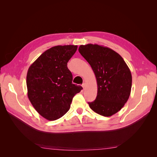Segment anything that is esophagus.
Listing matches in <instances>:
<instances>
[{
    "mask_svg": "<svg viewBox=\"0 0 157 157\" xmlns=\"http://www.w3.org/2000/svg\"><path fill=\"white\" fill-rule=\"evenodd\" d=\"M86 83H83V84H82V86L83 87V88H84L85 87H86Z\"/></svg>",
    "mask_w": 157,
    "mask_h": 157,
    "instance_id": "34e87169",
    "label": "esophagus"
}]
</instances>
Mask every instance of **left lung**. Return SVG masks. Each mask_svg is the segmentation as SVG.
Returning <instances> with one entry per match:
<instances>
[{"mask_svg": "<svg viewBox=\"0 0 157 157\" xmlns=\"http://www.w3.org/2000/svg\"><path fill=\"white\" fill-rule=\"evenodd\" d=\"M78 51L94 72L98 84L96 99L89 106L99 115L111 117L127 102L132 88V74L122 57L98 44L80 45Z\"/></svg>", "mask_w": 157, "mask_h": 157, "instance_id": "obj_1", "label": "left lung"}]
</instances>
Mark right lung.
<instances>
[{
	"mask_svg": "<svg viewBox=\"0 0 157 157\" xmlns=\"http://www.w3.org/2000/svg\"><path fill=\"white\" fill-rule=\"evenodd\" d=\"M77 46H56L46 50L33 62L27 74V96L32 105L48 121L63 117L70 109L76 94L82 89L72 83L67 63Z\"/></svg>",
	"mask_w": 157,
	"mask_h": 157,
	"instance_id": "add662e5",
	"label": "right lung"
}]
</instances>
